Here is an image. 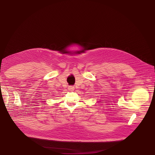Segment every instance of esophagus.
<instances>
[{"instance_id":"obj_1","label":"esophagus","mask_w":155,"mask_h":155,"mask_svg":"<svg viewBox=\"0 0 155 155\" xmlns=\"http://www.w3.org/2000/svg\"><path fill=\"white\" fill-rule=\"evenodd\" d=\"M68 91H72L74 90V87H73V86H69L68 88Z\"/></svg>"}]
</instances>
